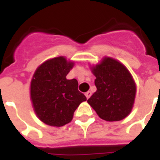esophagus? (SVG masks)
Wrapping results in <instances>:
<instances>
[{"mask_svg":"<svg viewBox=\"0 0 160 160\" xmlns=\"http://www.w3.org/2000/svg\"><path fill=\"white\" fill-rule=\"evenodd\" d=\"M91 96H92V92H89V91H88L87 92H86V97L87 99H88Z\"/></svg>","mask_w":160,"mask_h":160,"instance_id":"esophagus-1","label":"esophagus"}]
</instances>
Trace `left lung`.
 I'll return each mask as SVG.
<instances>
[{"instance_id": "1", "label": "left lung", "mask_w": 160, "mask_h": 160, "mask_svg": "<svg viewBox=\"0 0 160 160\" xmlns=\"http://www.w3.org/2000/svg\"><path fill=\"white\" fill-rule=\"evenodd\" d=\"M97 91L87 100L98 116L107 121H119L131 113L136 97V85L125 66L105 58L92 68Z\"/></svg>"}]
</instances>
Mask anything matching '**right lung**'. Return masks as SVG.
I'll return each mask as SVG.
<instances>
[{"instance_id": "add662e5", "label": "right lung", "mask_w": 160, "mask_h": 160, "mask_svg": "<svg viewBox=\"0 0 160 160\" xmlns=\"http://www.w3.org/2000/svg\"><path fill=\"white\" fill-rule=\"evenodd\" d=\"M73 66L74 62L58 57L43 62L33 76V107L38 118L47 125L59 127L69 123L77 108L86 100L78 90V81L66 79Z\"/></svg>"}]
</instances>
